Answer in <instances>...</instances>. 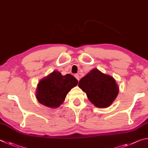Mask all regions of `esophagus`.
<instances>
[{"instance_id":"34e87169","label":"esophagus","mask_w":148,"mask_h":148,"mask_svg":"<svg viewBox=\"0 0 148 148\" xmlns=\"http://www.w3.org/2000/svg\"><path fill=\"white\" fill-rule=\"evenodd\" d=\"M75 78L78 80V81H79V75H75Z\"/></svg>"}]
</instances>
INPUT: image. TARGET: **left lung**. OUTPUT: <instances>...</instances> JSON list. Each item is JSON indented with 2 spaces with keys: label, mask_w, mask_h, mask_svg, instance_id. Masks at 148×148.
Returning <instances> with one entry per match:
<instances>
[{
  "label": "left lung",
  "mask_w": 148,
  "mask_h": 148,
  "mask_svg": "<svg viewBox=\"0 0 148 148\" xmlns=\"http://www.w3.org/2000/svg\"><path fill=\"white\" fill-rule=\"evenodd\" d=\"M79 87L86 93L90 101L97 108L109 107L119 93V87L115 79L95 68L80 80Z\"/></svg>",
  "instance_id": "left-lung-1"
}]
</instances>
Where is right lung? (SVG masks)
Here are the masks:
<instances>
[{"mask_svg":"<svg viewBox=\"0 0 148 148\" xmlns=\"http://www.w3.org/2000/svg\"><path fill=\"white\" fill-rule=\"evenodd\" d=\"M78 81L70 74L62 75L54 71L40 80L36 88V97L38 102L49 108H58L64 103L66 97Z\"/></svg>","mask_w":148,"mask_h":148,"instance_id":"add662e5","label":"right lung"}]
</instances>
